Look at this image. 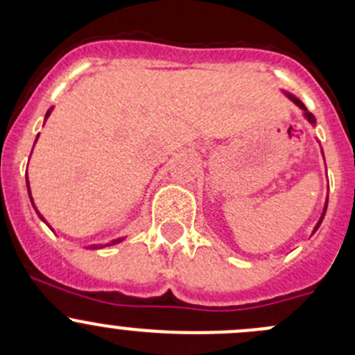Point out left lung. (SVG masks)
Here are the masks:
<instances>
[{"label": "left lung", "instance_id": "1", "mask_svg": "<svg viewBox=\"0 0 355 355\" xmlns=\"http://www.w3.org/2000/svg\"><path fill=\"white\" fill-rule=\"evenodd\" d=\"M284 94L287 96V98L290 99V101L293 103V105H297L299 106L300 110H302V114H304V118H306L307 121H309L311 125H313V127H316V118H314V114L313 113H309V111H307V108L306 106H304V103L300 101L299 98H295V96L293 94H290L288 91H284ZM321 155H323V157H324V153H323V148H321ZM327 207H328V198H327V200H324V207H323V213H321V216H320V220H318V223L314 225V228H313V235L316 234V230L318 228H320V225H321V221H323V218H324V214H327Z\"/></svg>", "mask_w": 355, "mask_h": 355}]
</instances>
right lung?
<instances>
[{"label":"right lung","instance_id":"obj_1","mask_svg":"<svg viewBox=\"0 0 355 355\" xmlns=\"http://www.w3.org/2000/svg\"><path fill=\"white\" fill-rule=\"evenodd\" d=\"M51 111H53V106H51V108L48 110V113H46V116H44V123H46V120H48V118H49V114H51ZM37 139H39V134H37V137H35V142H37ZM35 142H34V146H35ZM31 155H32V153H31ZM27 192H28V198H31V202H32V206H34L35 213H37V216L41 218V220L44 221V223L48 225V227H49V223H48V221H46V218L42 216V214L39 213V211H37V207H35V204H34V199H32V194H31V184H28V178H27ZM49 228H51V227H49ZM51 230H53V228H51ZM123 241H125V237H120V239H113V241H110L108 244H91V245H84V249H91V250H96V249H103V247H108V245H116V244H120V242H123Z\"/></svg>","mask_w":355,"mask_h":355}]
</instances>
